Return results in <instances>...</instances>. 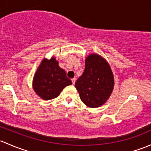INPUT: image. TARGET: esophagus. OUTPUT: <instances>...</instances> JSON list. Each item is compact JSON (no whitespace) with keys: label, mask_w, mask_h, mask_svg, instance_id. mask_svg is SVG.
Here are the masks:
<instances>
[{"label":"esophagus","mask_w":151,"mask_h":151,"mask_svg":"<svg viewBox=\"0 0 151 151\" xmlns=\"http://www.w3.org/2000/svg\"><path fill=\"white\" fill-rule=\"evenodd\" d=\"M71 82H72L73 85H74V83H75V82H76V78L71 79Z\"/></svg>","instance_id":"esophagus-1"}]
</instances>
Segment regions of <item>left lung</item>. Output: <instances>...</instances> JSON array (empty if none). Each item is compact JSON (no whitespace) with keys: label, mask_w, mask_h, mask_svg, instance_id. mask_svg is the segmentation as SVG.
<instances>
[{"label":"left lung","mask_w":151,"mask_h":151,"mask_svg":"<svg viewBox=\"0 0 151 151\" xmlns=\"http://www.w3.org/2000/svg\"><path fill=\"white\" fill-rule=\"evenodd\" d=\"M114 86L113 74L106 60L99 55H88L85 71L75 82L82 102L91 108L102 106L109 99Z\"/></svg>","instance_id":"1"}]
</instances>
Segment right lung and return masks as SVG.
I'll list each match as a JSON object with an SVG mask.
<instances>
[{
	"label": "right lung",
	"instance_id": "obj_1",
	"mask_svg": "<svg viewBox=\"0 0 151 151\" xmlns=\"http://www.w3.org/2000/svg\"><path fill=\"white\" fill-rule=\"evenodd\" d=\"M71 84L65 71L59 67L53 57L50 60L43 59L33 79L34 90L44 100L56 98L63 88Z\"/></svg>",
	"mask_w": 151,
	"mask_h": 151
}]
</instances>
